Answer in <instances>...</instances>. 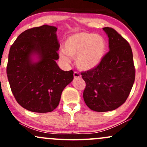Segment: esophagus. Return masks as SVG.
<instances>
[{
	"instance_id": "1",
	"label": "esophagus",
	"mask_w": 147,
	"mask_h": 147,
	"mask_svg": "<svg viewBox=\"0 0 147 147\" xmlns=\"http://www.w3.org/2000/svg\"><path fill=\"white\" fill-rule=\"evenodd\" d=\"M73 75H74V78H80V77H81L80 74L79 72H77V71H75V72H74Z\"/></svg>"
}]
</instances>
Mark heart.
<instances>
[{
	"label": "heart",
	"instance_id": "heart-1",
	"mask_svg": "<svg viewBox=\"0 0 147 147\" xmlns=\"http://www.w3.org/2000/svg\"><path fill=\"white\" fill-rule=\"evenodd\" d=\"M107 50V42L100 35L90 32H80L69 36L64 45V51L60 56L65 62H69L68 56L76 58L79 69L90 70L98 66Z\"/></svg>",
	"mask_w": 147,
	"mask_h": 147
}]
</instances>
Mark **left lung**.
<instances>
[{"instance_id": "obj_1", "label": "left lung", "mask_w": 147, "mask_h": 147, "mask_svg": "<svg viewBox=\"0 0 147 147\" xmlns=\"http://www.w3.org/2000/svg\"><path fill=\"white\" fill-rule=\"evenodd\" d=\"M109 38V51L95 68L81 72L86 83L84 102L96 112L117 109L128 98L135 80V67L129 42L115 29L103 28Z\"/></svg>"}]
</instances>
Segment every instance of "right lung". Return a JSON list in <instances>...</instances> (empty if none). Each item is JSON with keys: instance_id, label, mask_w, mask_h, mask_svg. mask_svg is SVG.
<instances>
[{"instance_id": "obj_1", "label": "right lung", "mask_w": 147, "mask_h": 147, "mask_svg": "<svg viewBox=\"0 0 147 147\" xmlns=\"http://www.w3.org/2000/svg\"><path fill=\"white\" fill-rule=\"evenodd\" d=\"M56 31L47 25L26 30L10 47L6 69L10 89L18 103L30 112L54 110L73 80V71L62 70L55 62L60 48ZM35 53L40 60L34 63L31 55Z\"/></svg>"}]
</instances>
